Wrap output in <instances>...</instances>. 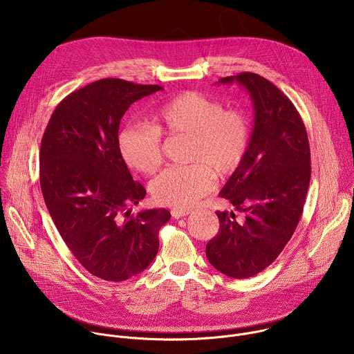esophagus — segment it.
<instances>
[{"mask_svg":"<svg viewBox=\"0 0 354 354\" xmlns=\"http://www.w3.org/2000/svg\"><path fill=\"white\" fill-rule=\"evenodd\" d=\"M171 214H172V217H174L175 220H178V218H182V217H185V216L190 214V210H182V209H172V210H171Z\"/></svg>","mask_w":354,"mask_h":354,"instance_id":"34e87169","label":"esophagus"}]
</instances>
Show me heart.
I'll return each instance as SVG.
<instances>
[{
	"mask_svg": "<svg viewBox=\"0 0 354 354\" xmlns=\"http://www.w3.org/2000/svg\"><path fill=\"white\" fill-rule=\"evenodd\" d=\"M154 127L131 123L119 133L118 144L123 160L131 168L151 174L162 162L161 133L190 137L187 161L169 167L149 182L156 203L187 209L210 192L214 176L228 178L243 164L252 142L248 115L227 109L217 99L186 91L157 109Z\"/></svg>",
	"mask_w": 354,
	"mask_h": 354,
	"instance_id": "heart-1",
	"label": "heart"
}]
</instances>
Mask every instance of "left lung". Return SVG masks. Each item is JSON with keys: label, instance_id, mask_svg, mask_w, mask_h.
Listing matches in <instances>:
<instances>
[{"label": "left lung", "instance_id": "obj_1", "mask_svg": "<svg viewBox=\"0 0 354 354\" xmlns=\"http://www.w3.org/2000/svg\"><path fill=\"white\" fill-rule=\"evenodd\" d=\"M234 82L248 91L255 124L243 164L220 192L234 212H216L220 230L207 242L206 257L218 272L248 279L280 255L297 228L311 179V151L301 116L276 85L254 73L218 81Z\"/></svg>", "mask_w": 354, "mask_h": 354}]
</instances>
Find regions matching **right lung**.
Returning <instances> with one entry per match:
<instances>
[{
	"label": "right lung",
	"mask_w": 354,
	"mask_h": 354,
	"mask_svg": "<svg viewBox=\"0 0 354 354\" xmlns=\"http://www.w3.org/2000/svg\"><path fill=\"white\" fill-rule=\"evenodd\" d=\"M119 78L95 81L66 96L40 145L46 207L77 261L93 276L123 281L157 257L167 209L131 214L145 189L119 151V126L136 100L161 91Z\"/></svg>",
	"instance_id": "1"
}]
</instances>
